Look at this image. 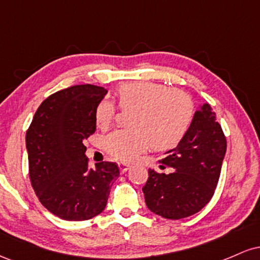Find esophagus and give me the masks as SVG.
I'll return each instance as SVG.
<instances>
[{
    "label": "esophagus",
    "instance_id": "34e87169",
    "mask_svg": "<svg viewBox=\"0 0 260 260\" xmlns=\"http://www.w3.org/2000/svg\"><path fill=\"white\" fill-rule=\"evenodd\" d=\"M118 168H120L121 174H124V172H127L128 170H129L131 166L127 165V164H124V162H120L118 164Z\"/></svg>",
    "mask_w": 260,
    "mask_h": 260
}]
</instances>
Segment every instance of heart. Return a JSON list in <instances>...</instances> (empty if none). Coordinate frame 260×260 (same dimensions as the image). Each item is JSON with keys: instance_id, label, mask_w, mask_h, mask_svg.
Masks as SVG:
<instances>
[{"instance_id": "1", "label": "heart", "mask_w": 260, "mask_h": 260, "mask_svg": "<svg viewBox=\"0 0 260 260\" xmlns=\"http://www.w3.org/2000/svg\"><path fill=\"white\" fill-rule=\"evenodd\" d=\"M118 107L129 110L131 128L117 129L104 140L113 159L131 162L150 145L155 150H169L184 138L193 118L194 104L181 89L156 82L137 80L122 83L116 89ZM115 104L101 100L95 107L94 120L100 129H107L116 117Z\"/></svg>"}]
</instances>
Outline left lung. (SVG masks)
<instances>
[{
    "label": "left lung",
    "mask_w": 260,
    "mask_h": 260,
    "mask_svg": "<svg viewBox=\"0 0 260 260\" xmlns=\"http://www.w3.org/2000/svg\"><path fill=\"white\" fill-rule=\"evenodd\" d=\"M226 145L215 112L204 104L196 111L184 138L160 160L175 171L169 175L148 171L143 193L149 210L171 220L201 211L215 192Z\"/></svg>",
    "instance_id": "8db88e82"
}]
</instances>
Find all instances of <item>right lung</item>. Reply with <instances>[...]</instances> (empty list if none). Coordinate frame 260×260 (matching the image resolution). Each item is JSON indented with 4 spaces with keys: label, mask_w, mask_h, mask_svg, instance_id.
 I'll use <instances>...</instances> for the list:
<instances>
[{
    "label": "right lung",
    "mask_w": 260,
    "mask_h": 260,
    "mask_svg": "<svg viewBox=\"0 0 260 260\" xmlns=\"http://www.w3.org/2000/svg\"><path fill=\"white\" fill-rule=\"evenodd\" d=\"M106 92L91 84L53 92L39 106L26 131L32 189L50 213L68 221L103 213L120 176L117 164L103 161L92 170L85 157L84 140L96 129L95 107Z\"/></svg>",
    "instance_id": "1"
}]
</instances>
